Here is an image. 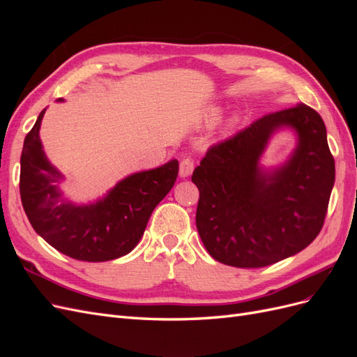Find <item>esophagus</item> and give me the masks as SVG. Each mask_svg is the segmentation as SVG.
<instances>
[{"label": "esophagus", "mask_w": 357, "mask_h": 357, "mask_svg": "<svg viewBox=\"0 0 357 357\" xmlns=\"http://www.w3.org/2000/svg\"><path fill=\"white\" fill-rule=\"evenodd\" d=\"M193 168H195V162H193L192 158H185L180 160V176L181 177L190 176Z\"/></svg>", "instance_id": "1"}]
</instances>
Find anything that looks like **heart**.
Here are the masks:
<instances>
[{"label":"heart","instance_id":"obj_1","mask_svg":"<svg viewBox=\"0 0 357 357\" xmlns=\"http://www.w3.org/2000/svg\"><path fill=\"white\" fill-rule=\"evenodd\" d=\"M208 117H210V121H214V119H218V117H219V110H213V112L208 114Z\"/></svg>","mask_w":357,"mask_h":357}]
</instances>
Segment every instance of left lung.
<instances>
[{
	"label": "left lung",
	"instance_id": "left-lung-1",
	"mask_svg": "<svg viewBox=\"0 0 357 357\" xmlns=\"http://www.w3.org/2000/svg\"><path fill=\"white\" fill-rule=\"evenodd\" d=\"M280 126L296 128L300 144L283 169L264 175L257 160ZM192 181L199 190L197 228L215 261L273 265L304 250L325 223L335 181L325 123L305 104L268 113L213 144Z\"/></svg>",
	"mask_w": 357,
	"mask_h": 357
}]
</instances>
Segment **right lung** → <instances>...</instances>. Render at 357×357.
<instances>
[{
    "label": "right lung",
    "instance_id": "add662e5",
    "mask_svg": "<svg viewBox=\"0 0 357 357\" xmlns=\"http://www.w3.org/2000/svg\"><path fill=\"white\" fill-rule=\"evenodd\" d=\"M45 112L26 134L20 156V199L32 228L77 261L104 262L128 255L143 236L150 214L174 186L178 160L129 176L88 207L56 205L61 193L53 181L59 172L46 159L38 135Z\"/></svg>",
    "mask_w": 357,
    "mask_h": 357
}]
</instances>
